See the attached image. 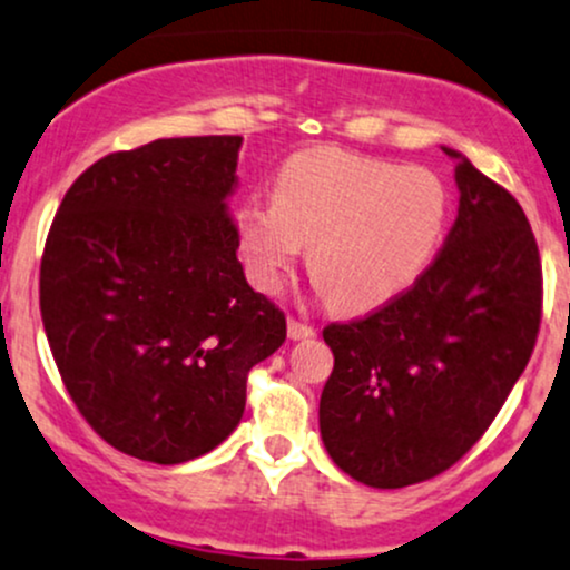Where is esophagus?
<instances>
[{
    "label": "esophagus",
    "instance_id": "obj_1",
    "mask_svg": "<svg viewBox=\"0 0 570 570\" xmlns=\"http://www.w3.org/2000/svg\"><path fill=\"white\" fill-rule=\"evenodd\" d=\"M314 333H316V330L311 327V324H305V322H299V318L289 316V337L299 341V337H311Z\"/></svg>",
    "mask_w": 570,
    "mask_h": 570
}]
</instances>
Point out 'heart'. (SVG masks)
<instances>
[{"label":"heart","instance_id":"obj_1","mask_svg":"<svg viewBox=\"0 0 570 570\" xmlns=\"http://www.w3.org/2000/svg\"><path fill=\"white\" fill-rule=\"evenodd\" d=\"M446 218L449 191L428 167L311 148L281 167L273 199L243 205L237 235L259 289H281L311 243V278L337 308L362 311L414 284L441 246Z\"/></svg>","mask_w":570,"mask_h":570}]
</instances>
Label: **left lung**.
Wrapping results in <instances>:
<instances>
[{"label":"left lung","mask_w":570,"mask_h":570,"mask_svg":"<svg viewBox=\"0 0 570 570\" xmlns=\"http://www.w3.org/2000/svg\"><path fill=\"white\" fill-rule=\"evenodd\" d=\"M460 159L458 222L441 254L367 316L333 322L318 428L343 473L379 490L419 484L471 452L522 376L543 278L514 194Z\"/></svg>","instance_id":"obj_1"}]
</instances>
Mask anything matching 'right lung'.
<instances>
[{
	"label": "right lung",
	"mask_w": 570,
	"mask_h": 570,
	"mask_svg": "<svg viewBox=\"0 0 570 570\" xmlns=\"http://www.w3.org/2000/svg\"><path fill=\"white\" fill-rule=\"evenodd\" d=\"M243 137H167L94 161L56 210L40 314L72 403L129 458L178 465L240 422L286 316L237 262Z\"/></svg>",
	"instance_id": "1"
}]
</instances>
